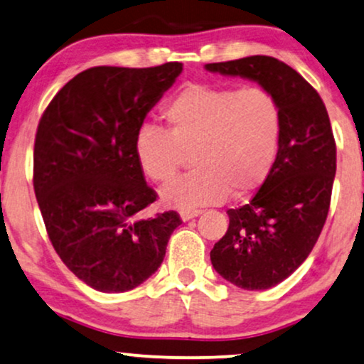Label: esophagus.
<instances>
[{
    "instance_id": "1",
    "label": "esophagus",
    "mask_w": 364,
    "mask_h": 364,
    "mask_svg": "<svg viewBox=\"0 0 364 364\" xmlns=\"http://www.w3.org/2000/svg\"><path fill=\"white\" fill-rule=\"evenodd\" d=\"M201 213V210H181L179 211V216H181L183 222H188V220L195 218V216H198Z\"/></svg>"
}]
</instances>
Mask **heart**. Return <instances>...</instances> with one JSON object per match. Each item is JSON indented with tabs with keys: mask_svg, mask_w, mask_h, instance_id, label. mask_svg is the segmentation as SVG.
Segmentation results:
<instances>
[{
	"mask_svg": "<svg viewBox=\"0 0 364 364\" xmlns=\"http://www.w3.org/2000/svg\"><path fill=\"white\" fill-rule=\"evenodd\" d=\"M166 131L142 127L134 153L139 169L166 183L191 154L195 171L161 190V201L178 210L254 195L269 179L284 132L279 100L264 87L186 84L164 104Z\"/></svg>",
	"mask_w": 364,
	"mask_h": 364,
	"instance_id": "obj_1",
	"label": "heart"
}]
</instances>
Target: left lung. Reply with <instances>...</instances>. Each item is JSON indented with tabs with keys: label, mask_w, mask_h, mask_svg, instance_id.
<instances>
[{
	"label": "left lung",
	"mask_w": 364,
	"mask_h": 364,
	"mask_svg": "<svg viewBox=\"0 0 364 364\" xmlns=\"http://www.w3.org/2000/svg\"><path fill=\"white\" fill-rule=\"evenodd\" d=\"M206 70L250 79L282 107L275 166L250 203L228 210L227 233L210 252L225 280L262 291L287 279L307 259L328 218L336 141L317 90L287 63L267 55L206 63Z\"/></svg>",
	"instance_id": "8db88e82"
}]
</instances>
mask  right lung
<instances>
[{
  "label": "right lung",
  "instance_id": "obj_1",
  "mask_svg": "<svg viewBox=\"0 0 364 364\" xmlns=\"http://www.w3.org/2000/svg\"><path fill=\"white\" fill-rule=\"evenodd\" d=\"M183 63L92 67L57 92L38 122L33 188L48 238L82 282L126 292L166 255L176 211L139 218L158 193L136 161L142 122Z\"/></svg>",
  "mask_w": 364,
  "mask_h": 364
}]
</instances>
